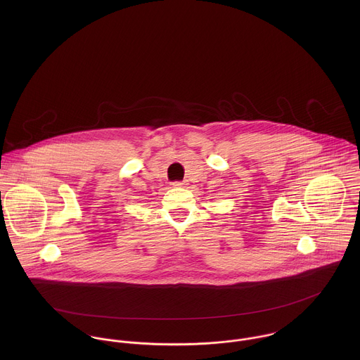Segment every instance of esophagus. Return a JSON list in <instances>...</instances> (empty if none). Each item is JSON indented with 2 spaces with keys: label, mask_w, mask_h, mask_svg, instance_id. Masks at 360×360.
<instances>
[{
  "label": "esophagus",
  "mask_w": 360,
  "mask_h": 360,
  "mask_svg": "<svg viewBox=\"0 0 360 360\" xmlns=\"http://www.w3.org/2000/svg\"><path fill=\"white\" fill-rule=\"evenodd\" d=\"M184 184V181H173L172 183V186H174V187H181Z\"/></svg>",
  "instance_id": "34e87169"
}]
</instances>
